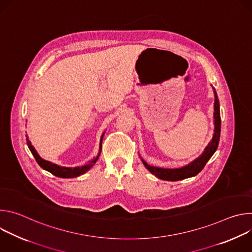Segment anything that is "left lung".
Segmentation results:
<instances>
[{
    "mask_svg": "<svg viewBox=\"0 0 252 252\" xmlns=\"http://www.w3.org/2000/svg\"><path fill=\"white\" fill-rule=\"evenodd\" d=\"M212 89H213V94H214V112H213L214 130H213V135H212L211 140L208 142V145L205 147L204 151L198 158H196L194 160H192L189 164L182 166V167L163 168V167L154 166V165H150L149 163H147V161H145L140 158L143 165H145L147 167V169H149L158 178L162 179V181L176 182V181H182V179H185V178L192 177L202 170V168L204 167L206 162L213 156L215 151L218 150L220 137L221 122H220L219 96H218V94H217V92H215L213 87H212Z\"/></svg>",
    "mask_w": 252,
    "mask_h": 252,
    "instance_id": "8db88e82",
    "label": "left lung"
}]
</instances>
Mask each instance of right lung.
Returning a JSON list of instances; mask_svg holds the SVG:
<instances>
[{"label":"right lung","mask_w":252,"mask_h":252,"mask_svg":"<svg viewBox=\"0 0 252 252\" xmlns=\"http://www.w3.org/2000/svg\"><path fill=\"white\" fill-rule=\"evenodd\" d=\"M103 135H104V132L101 134V137H100V142H99V150H98V154L95 158H94V159H92L89 163L85 164V165H82V166H76V167H65V166H61V165H58L56 163H53L51 161H48V160H45L44 158H42L39 154L37 153V151H35V149L32 147V142L29 140V137L28 135L27 136V145H28V148L29 150L31 151L32 155L33 156L34 159L37 160L38 164L45 170L51 172L52 174L58 176V177H63V178H71V177H77V176H80L84 173H86L90 168L93 167V165L96 162V160L98 159L99 156H100V152H101V145H102V138H103Z\"/></svg>","instance_id":"add662e5"}]
</instances>
